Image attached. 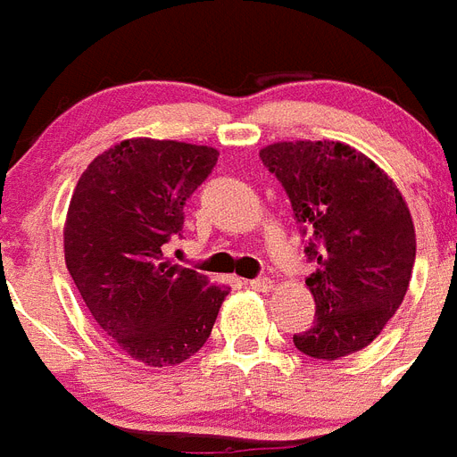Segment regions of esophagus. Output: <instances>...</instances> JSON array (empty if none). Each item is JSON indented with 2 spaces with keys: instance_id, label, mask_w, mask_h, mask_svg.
Returning <instances> with one entry per match:
<instances>
[{
  "instance_id": "obj_1",
  "label": "esophagus",
  "mask_w": 457,
  "mask_h": 457,
  "mask_svg": "<svg viewBox=\"0 0 457 457\" xmlns=\"http://www.w3.org/2000/svg\"><path fill=\"white\" fill-rule=\"evenodd\" d=\"M250 287L257 292H269L273 287V280L266 278V276H259V278L250 280Z\"/></svg>"
}]
</instances>
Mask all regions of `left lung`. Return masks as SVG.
<instances>
[{
	"label": "left lung",
	"mask_w": 457,
	"mask_h": 457,
	"mask_svg": "<svg viewBox=\"0 0 457 457\" xmlns=\"http://www.w3.org/2000/svg\"><path fill=\"white\" fill-rule=\"evenodd\" d=\"M259 158L286 188L316 266L306 278L313 326L292 342L313 359L359 352L382 332L411 283L415 228L406 200L373 160L339 141H280Z\"/></svg>",
	"instance_id": "left-lung-1"
}]
</instances>
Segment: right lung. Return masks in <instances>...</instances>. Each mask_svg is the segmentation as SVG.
Instances as JSON below:
<instances>
[{
	"label": "right lung",
	"instance_id": "add662e5",
	"mask_svg": "<svg viewBox=\"0 0 457 457\" xmlns=\"http://www.w3.org/2000/svg\"><path fill=\"white\" fill-rule=\"evenodd\" d=\"M207 145L127 138L79 177L63 228L65 264L98 328L145 366H177L210 337L228 287L170 264L184 205L212 174Z\"/></svg>",
	"mask_w": 457,
	"mask_h": 457
}]
</instances>
